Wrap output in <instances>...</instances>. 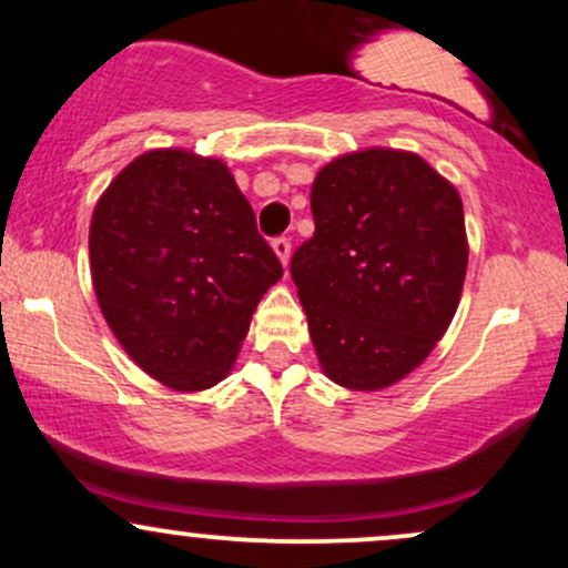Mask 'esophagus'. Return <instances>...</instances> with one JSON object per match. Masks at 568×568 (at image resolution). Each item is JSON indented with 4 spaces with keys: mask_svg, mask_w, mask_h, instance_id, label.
I'll use <instances>...</instances> for the list:
<instances>
[{
    "mask_svg": "<svg viewBox=\"0 0 568 568\" xmlns=\"http://www.w3.org/2000/svg\"><path fill=\"white\" fill-rule=\"evenodd\" d=\"M272 247H275L277 258L283 262V266H288V258H291V240L288 237H275L272 240Z\"/></svg>",
    "mask_w": 568,
    "mask_h": 568,
    "instance_id": "obj_1",
    "label": "esophagus"
}]
</instances>
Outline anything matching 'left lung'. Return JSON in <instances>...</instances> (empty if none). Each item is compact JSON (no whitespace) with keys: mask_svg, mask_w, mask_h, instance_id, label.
<instances>
[{"mask_svg":"<svg viewBox=\"0 0 568 568\" xmlns=\"http://www.w3.org/2000/svg\"><path fill=\"white\" fill-rule=\"evenodd\" d=\"M315 234L296 247L298 288L331 382L374 393L446 334L467 272L462 197L419 154L363 149L312 184Z\"/></svg>","mask_w":568,"mask_h":568,"instance_id":"8db88e82","label":"left lung"}]
</instances>
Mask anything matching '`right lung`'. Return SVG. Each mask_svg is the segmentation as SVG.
<instances>
[{"label": "right lung", "instance_id": "obj_1", "mask_svg": "<svg viewBox=\"0 0 568 568\" xmlns=\"http://www.w3.org/2000/svg\"><path fill=\"white\" fill-rule=\"evenodd\" d=\"M90 272L122 349L152 379L192 393L230 374L283 264L224 162L154 149L98 200Z\"/></svg>", "mask_w": 568, "mask_h": 568}]
</instances>
